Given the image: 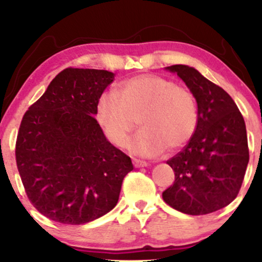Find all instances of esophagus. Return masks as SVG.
I'll return each mask as SVG.
<instances>
[{
	"mask_svg": "<svg viewBox=\"0 0 262 262\" xmlns=\"http://www.w3.org/2000/svg\"><path fill=\"white\" fill-rule=\"evenodd\" d=\"M133 164H134L135 167H145V166H148V162L143 161V160H138V159H134Z\"/></svg>",
	"mask_w": 262,
	"mask_h": 262,
	"instance_id": "1",
	"label": "esophagus"
}]
</instances>
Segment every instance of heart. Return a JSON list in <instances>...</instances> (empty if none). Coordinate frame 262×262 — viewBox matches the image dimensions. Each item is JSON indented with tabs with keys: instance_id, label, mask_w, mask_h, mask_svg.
<instances>
[{
	"instance_id": "b5f03b06",
	"label": "heart",
	"mask_w": 262,
	"mask_h": 262,
	"mask_svg": "<svg viewBox=\"0 0 262 262\" xmlns=\"http://www.w3.org/2000/svg\"><path fill=\"white\" fill-rule=\"evenodd\" d=\"M97 119L116 146L127 143L138 121L141 129L129 148L138 155L158 156L188 143L197 127V103L186 87L141 74L119 83L116 93L102 96Z\"/></svg>"
}]
</instances>
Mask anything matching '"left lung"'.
Here are the masks:
<instances>
[{
    "instance_id": "left-lung-1",
    "label": "left lung",
    "mask_w": 262,
    "mask_h": 262,
    "mask_svg": "<svg viewBox=\"0 0 262 262\" xmlns=\"http://www.w3.org/2000/svg\"><path fill=\"white\" fill-rule=\"evenodd\" d=\"M197 101L194 134L167 160L175 182L162 192L170 207L191 215L224 208L239 193L249 162L245 122L233 98L196 69L171 65Z\"/></svg>"
}]
</instances>
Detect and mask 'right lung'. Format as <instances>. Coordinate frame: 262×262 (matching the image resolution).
<instances>
[{
  "mask_svg": "<svg viewBox=\"0 0 262 262\" xmlns=\"http://www.w3.org/2000/svg\"><path fill=\"white\" fill-rule=\"evenodd\" d=\"M114 74L68 68L28 108L16 141L18 172L39 213L85 224L116 207L130 158L113 146L95 119Z\"/></svg>",
  "mask_w": 262,
  "mask_h": 262,
  "instance_id": "1",
  "label": "right lung"
}]
</instances>
